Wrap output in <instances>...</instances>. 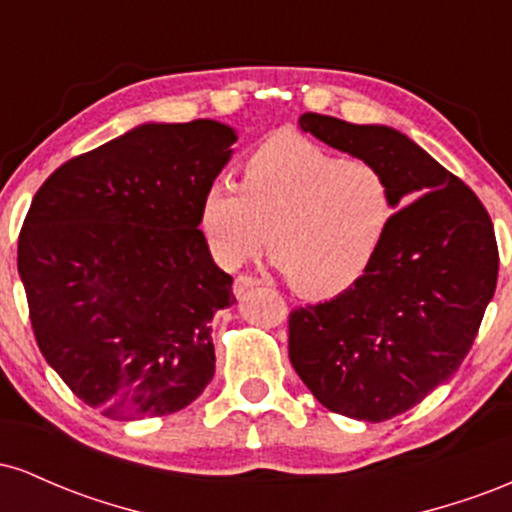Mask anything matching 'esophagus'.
<instances>
[{"label":"esophagus","instance_id":"1","mask_svg":"<svg viewBox=\"0 0 512 512\" xmlns=\"http://www.w3.org/2000/svg\"><path fill=\"white\" fill-rule=\"evenodd\" d=\"M262 281L255 279V276H248V274H240L236 279V284H233V293H236L238 298H243L245 293H248L250 289H255V286H260Z\"/></svg>","mask_w":512,"mask_h":512}]
</instances>
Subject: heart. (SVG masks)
Here are the masks:
<instances>
[{
    "instance_id": "b5f03b06",
    "label": "heart",
    "mask_w": 512,
    "mask_h": 512,
    "mask_svg": "<svg viewBox=\"0 0 512 512\" xmlns=\"http://www.w3.org/2000/svg\"><path fill=\"white\" fill-rule=\"evenodd\" d=\"M395 216L390 180L366 161H344L325 146L276 134L243 166V182L216 178L199 226L223 267L272 255L293 289L334 296L356 284L383 248Z\"/></svg>"
}]
</instances>
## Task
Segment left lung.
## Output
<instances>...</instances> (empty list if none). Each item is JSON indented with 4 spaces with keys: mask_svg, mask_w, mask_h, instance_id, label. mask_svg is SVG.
Listing matches in <instances>:
<instances>
[{
    "mask_svg": "<svg viewBox=\"0 0 512 512\" xmlns=\"http://www.w3.org/2000/svg\"><path fill=\"white\" fill-rule=\"evenodd\" d=\"M298 127L383 170L395 197L368 272L289 320L291 366L317 402L378 424L448 383L472 349L496 291L493 223L462 180L395 127L317 113Z\"/></svg>",
    "mask_w": 512,
    "mask_h": 512,
    "instance_id": "left-lung-1",
    "label": "left lung"
}]
</instances>
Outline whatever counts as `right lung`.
I'll return each mask as SVG.
<instances>
[{"instance_id": "1", "label": "right lung", "mask_w": 512, "mask_h": 512, "mask_svg": "<svg viewBox=\"0 0 512 512\" xmlns=\"http://www.w3.org/2000/svg\"><path fill=\"white\" fill-rule=\"evenodd\" d=\"M233 127L144 122L57 168L19 236V276L45 361L110 419L185 409L214 378L211 327L233 279L199 231Z\"/></svg>"}]
</instances>
